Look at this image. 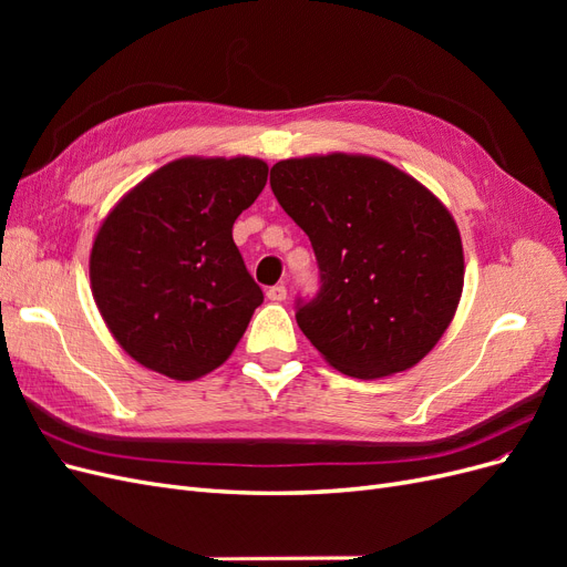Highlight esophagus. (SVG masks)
Listing matches in <instances>:
<instances>
[{"mask_svg":"<svg viewBox=\"0 0 567 567\" xmlns=\"http://www.w3.org/2000/svg\"><path fill=\"white\" fill-rule=\"evenodd\" d=\"M286 296H288L286 286H271V288L267 290V298H269L271 302H284Z\"/></svg>","mask_w":567,"mask_h":567,"instance_id":"1","label":"esophagus"}]
</instances>
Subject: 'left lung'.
<instances>
[{
  "mask_svg": "<svg viewBox=\"0 0 567 567\" xmlns=\"http://www.w3.org/2000/svg\"><path fill=\"white\" fill-rule=\"evenodd\" d=\"M269 184L317 255L321 288L296 319L326 362L362 381L419 364L463 290L461 234L442 200L362 153L279 161Z\"/></svg>",
  "mask_w": 567,
  "mask_h": 567,
  "instance_id": "obj_1",
  "label": "left lung"
}]
</instances>
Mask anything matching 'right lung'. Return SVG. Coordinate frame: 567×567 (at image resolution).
Listing matches in <instances>:
<instances>
[{
  "label": "right lung",
  "instance_id": "add662e5",
  "mask_svg": "<svg viewBox=\"0 0 567 567\" xmlns=\"http://www.w3.org/2000/svg\"><path fill=\"white\" fill-rule=\"evenodd\" d=\"M260 158L186 156L158 167L115 203L90 252L92 296L134 362L196 381L229 359L262 290L231 229L255 203Z\"/></svg>",
  "mask_w": 567,
  "mask_h": 567
}]
</instances>
